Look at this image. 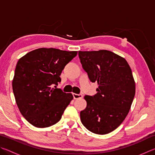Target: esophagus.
Wrapping results in <instances>:
<instances>
[{
	"instance_id": "esophagus-1",
	"label": "esophagus",
	"mask_w": 155,
	"mask_h": 155,
	"mask_svg": "<svg viewBox=\"0 0 155 155\" xmlns=\"http://www.w3.org/2000/svg\"><path fill=\"white\" fill-rule=\"evenodd\" d=\"M73 97H74V99H79L83 98L82 94H72Z\"/></svg>"
}]
</instances>
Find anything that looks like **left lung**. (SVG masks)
<instances>
[{
	"label": "left lung",
	"mask_w": 155,
	"mask_h": 155,
	"mask_svg": "<svg viewBox=\"0 0 155 155\" xmlns=\"http://www.w3.org/2000/svg\"><path fill=\"white\" fill-rule=\"evenodd\" d=\"M83 68L91 82H97V94L85 96L86 108L80 113L84 127L104 135L119 127L128 115L135 94L132 71L124 58L111 51H78Z\"/></svg>",
	"instance_id": "1"
}]
</instances>
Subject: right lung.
<instances>
[{"mask_svg":"<svg viewBox=\"0 0 155 155\" xmlns=\"http://www.w3.org/2000/svg\"><path fill=\"white\" fill-rule=\"evenodd\" d=\"M77 54V51L41 48L18 60L13 91L21 114L34 127H49L61 120L73 96L52 86L57 87L62 70Z\"/></svg>","mask_w":155,"mask_h":155,"instance_id":"1","label":"right lung"}]
</instances>
